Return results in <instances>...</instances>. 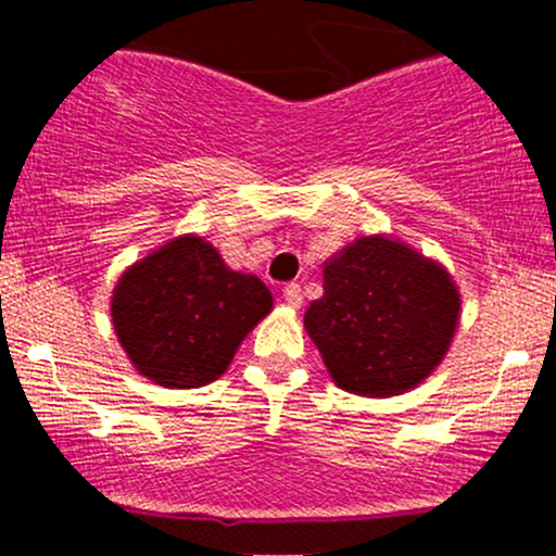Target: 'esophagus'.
I'll return each mask as SVG.
<instances>
[{"label": "esophagus", "instance_id": "1", "mask_svg": "<svg viewBox=\"0 0 556 556\" xmlns=\"http://www.w3.org/2000/svg\"><path fill=\"white\" fill-rule=\"evenodd\" d=\"M282 295H285V301H288V306H293V309H299V306L304 304V290H301L299 282L285 285Z\"/></svg>", "mask_w": 556, "mask_h": 556}]
</instances>
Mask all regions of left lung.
<instances>
[{"mask_svg":"<svg viewBox=\"0 0 556 556\" xmlns=\"http://www.w3.org/2000/svg\"><path fill=\"white\" fill-rule=\"evenodd\" d=\"M323 279L304 325L341 390L401 395L444 361L459 295L439 263L395 239L363 237L325 263Z\"/></svg>","mask_w":556,"mask_h":556,"instance_id":"8db88e82","label":"left lung"}]
</instances>
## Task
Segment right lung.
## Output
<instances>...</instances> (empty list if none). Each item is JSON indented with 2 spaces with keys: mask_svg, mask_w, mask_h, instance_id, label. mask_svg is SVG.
<instances>
[{
  "mask_svg": "<svg viewBox=\"0 0 556 556\" xmlns=\"http://www.w3.org/2000/svg\"><path fill=\"white\" fill-rule=\"evenodd\" d=\"M271 293L223 263L199 237H179L134 263L112 293V325L139 374L164 387L215 382Z\"/></svg>",
  "mask_w": 556,
  "mask_h": 556,
  "instance_id": "1",
  "label": "right lung"
}]
</instances>
